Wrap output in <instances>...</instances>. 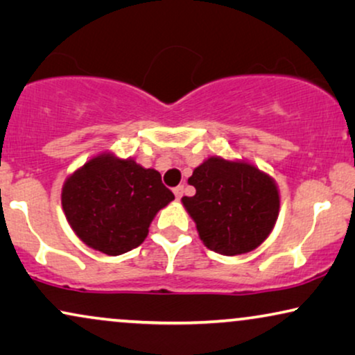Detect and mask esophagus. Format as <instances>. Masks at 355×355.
<instances>
[{
  "mask_svg": "<svg viewBox=\"0 0 355 355\" xmlns=\"http://www.w3.org/2000/svg\"><path fill=\"white\" fill-rule=\"evenodd\" d=\"M183 185H178V187H175L173 188V193H175V198H177V200H180V198L183 196Z\"/></svg>",
  "mask_w": 355,
  "mask_h": 355,
  "instance_id": "esophagus-1",
  "label": "esophagus"
}]
</instances>
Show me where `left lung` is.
<instances>
[{
    "label": "left lung",
    "mask_w": 355,
    "mask_h": 355,
    "mask_svg": "<svg viewBox=\"0 0 355 355\" xmlns=\"http://www.w3.org/2000/svg\"><path fill=\"white\" fill-rule=\"evenodd\" d=\"M188 183L195 196H183L202 243L212 252L234 257L261 245L279 214V193L266 173L245 162L211 157Z\"/></svg>",
    "instance_id": "1"
}]
</instances>
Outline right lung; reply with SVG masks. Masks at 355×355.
<instances>
[{
    "mask_svg": "<svg viewBox=\"0 0 355 355\" xmlns=\"http://www.w3.org/2000/svg\"><path fill=\"white\" fill-rule=\"evenodd\" d=\"M173 198L157 170L102 154L66 180L61 205L87 247L116 257L144 242L154 216Z\"/></svg>",
    "mask_w": 355,
    "mask_h": 355,
    "instance_id": "add662e5",
    "label": "right lung"
}]
</instances>
